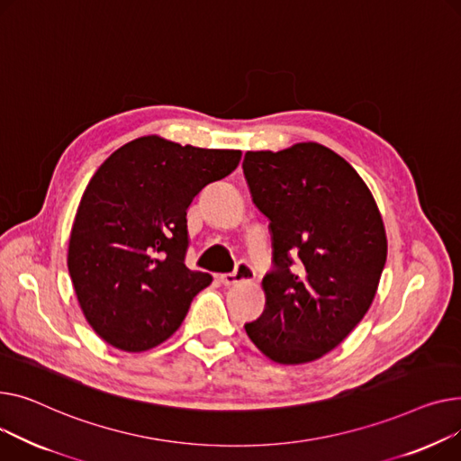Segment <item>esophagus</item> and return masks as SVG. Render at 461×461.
<instances>
[{
	"label": "esophagus",
	"instance_id": "1",
	"mask_svg": "<svg viewBox=\"0 0 461 461\" xmlns=\"http://www.w3.org/2000/svg\"><path fill=\"white\" fill-rule=\"evenodd\" d=\"M253 277H255V272L251 269V266H249L248 262H240L238 267H236V272L220 276V281H221V285H225V286H232V285H236L238 281H251Z\"/></svg>",
	"mask_w": 461,
	"mask_h": 461
}]
</instances>
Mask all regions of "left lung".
Listing matches in <instances>:
<instances>
[{
    "mask_svg": "<svg viewBox=\"0 0 461 461\" xmlns=\"http://www.w3.org/2000/svg\"><path fill=\"white\" fill-rule=\"evenodd\" d=\"M241 167L274 240L266 309L246 331L276 363L314 361L374 300L387 260L380 210L357 171L318 143L246 152Z\"/></svg>",
    "mask_w": 461,
    "mask_h": 461,
    "instance_id": "obj_1",
    "label": "left lung"
}]
</instances>
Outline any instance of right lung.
Wrapping results in <instances>:
<instances>
[{
  "label": "right lung",
  "mask_w": 461,
  "mask_h": 461,
  "mask_svg": "<svg viewBox=\"0 0 461 461\" xmlns=\"http://www.w3.org/2000/svg\"><path fill=\"white\" fill-rule=\"evenodd\" d=\"M240 158V150L147 135L98 167L72 225L68 274L81 311L107 344L145 351L180 328L194 297L212 283L184 264L185 210Z\"/></svg>",
  "instance_id": "1"
}]
</instances>
